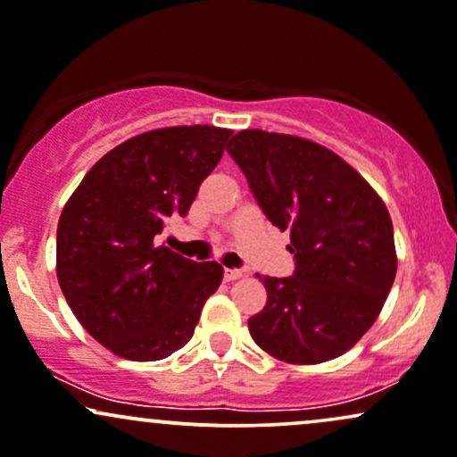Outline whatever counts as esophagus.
<instances>
[{
    "label": "esophagus",
    "mask_w": 457,
    "mask_h": 457,
    "mask_svg": "<svg viewBox=\"0 0 457 457\" xmlns=\"http://www.w3.org/2000/svg\"><path fill=\"white\" fill-rule=\"evenodd\" d=\"M242 276H244L242 270H224V280H227V283H233V280L242 278Z\"/></svg>",
    "instance_id": "34e87169"
}]
</instances>
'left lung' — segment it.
I'll return each instance as SVG.
<instances>
[{"mask_svg":"<svg viewBox=\"0 0 457 457\" xmlns=\"http://www.w3.org/2000/svg\"><path fill=\"white\" fill-rule=\"evenodd\" d=\"M274 227L289 230L295 271L263 276V311L248 320L256 345L291 365L352 350L380 315L395 274L393 222L365 179L330 148L263 129L228 142Z\"/></svg>","mask_w":457,"mask_h":457,"instance_id":"left-lung-1","label":"left lung"}]
</instances>
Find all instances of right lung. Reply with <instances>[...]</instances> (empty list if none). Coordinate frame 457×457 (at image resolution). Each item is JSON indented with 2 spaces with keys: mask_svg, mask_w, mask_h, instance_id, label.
<instances>
[{
  "mask_svg": "<svg viewBox=\"0 0 457 457\" xmlns=\"http://www.w3.org/2000/svg\"><path fill=\"white\" fill-rule=\"evenodd\" d=\"M230 129L145 131L105 153L66 201L55 274L92 339L127 361H162L192 339L224 270L157 245L218 166Z\"/></svg>",
  "mask_w": 457,
  "mask_h": 457,
  "instance_id": "obj_1",
  "label": "right lung"
}]
</instances>
